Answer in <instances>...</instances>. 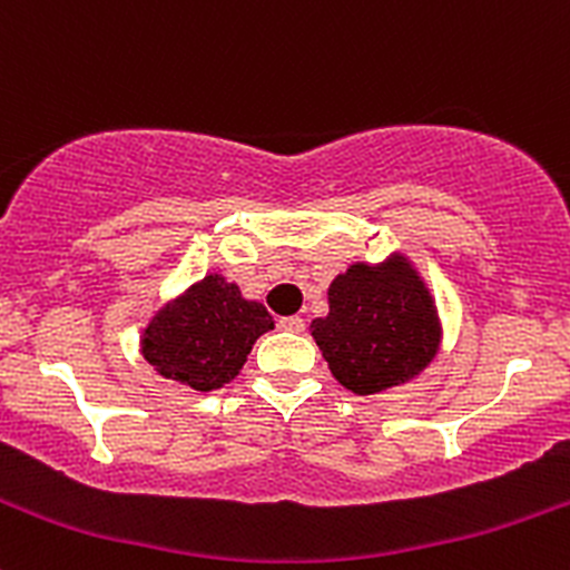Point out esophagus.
Returning a JSON list of instances; mask_svg holds the SVG:
<instances>
[{
  "instance_id": "obj_1",
  "label": "esophagus",
  "mask_w": 570,
  "mask_h": 570,
  "mask_svg": "<svg viewBox=\"0 0 570 570\" xmlns=\"http://www.w3.org/2000/svg\"><path fill=\"white\" fill-rule=\"evenodd\" d=\"M278 327H281V331H289V333H303V331H306V320H303V317H281Z\"/></svg>"
}]
</instances>
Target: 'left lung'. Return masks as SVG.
I'll return each mask as SVG.
<instances>
[{"instance_id": "1", "label": "left lung", "mask_w": 570, "mask_h": 570, "mask_svg": "<svg viewBox=\"0 0 570 570\" xmlns=\"http://www.w3.org/2000/svg\"><path fill=\"white\" fill-rule=\"evenodd\" d=\"M331 314L312 322L333 377L355 394H377L419 375L439 350L430 292L400 258L353 264L327 289Z\"/></svg>"}]
</instances>
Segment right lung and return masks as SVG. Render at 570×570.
Segmentation results:
<instances>
[{"label": "right lung", "instance_id": "1", "mask_svg": "<svg viewBox=\"0 0 570 570\" xmlns=\"http://www.w3.org/2000/svg\"><path fill=\"white\" fill-rule=\"evenodd\" d=\"M273 327L262 303L239 297L234 284L209 275L148 325L142 355L159 375L195 392H212L239 375L253 342Z\"/></svg>", "mask_w": 570, "mask_h": 570}]
</instances>
